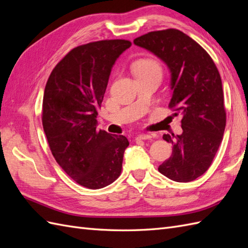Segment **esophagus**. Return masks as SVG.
<instances>
[{"label": "esophagus", "mask_w": 248, "mask_h": 248, "mask_svg": "<svg viewBox=\"0 0 248 248\" xmlns=\"http://www.w3.org/2000/svg\"><path fill=\"white\" fill-rule=\"evenodd\" d=\"M152 137L150 136V134H139L137 137V140H151Z\"/></svg>", "instance_id": "obj_1"}]
</instances>
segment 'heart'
I'll return each instance as SVG.
<instances>
[{
  "mask_svg": "<svg viewBox=\"0 0 248 248\" xmlns=\"http://www.w3.org/2000/svg\"><path fill=\"white\" fill-rule=\"evenodd\" d=\"M134 72L144 73V72H159L161 73V67L152 59H142L134 65Z\"/></svg>",
  "mask_w": 248,
  "mask_h": 248,
  "instance_id": "heart-1",
  "label": "heart"
}]
</instances>
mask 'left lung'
Here are the masks:
<instances>
[{
    "instance_id": "left-lung-1",
    "label": "left lung",
    "mask_w": 248,
    "mask_h": 248,
    "mask_svg": "<svg viewBox=\"0 0 248 248\" xmlns=\"http://www.w3.org/2000/svg\"><path fill=\"white\" fill-rule=\"evenodd\" d=\"M133 43L166 63L172 92L169 107L182 116L181 134H163L172 153L158 170L172 181H193L211 166L226 128L219 72L208 52L179 30L150 32Z\"/></svg>"
}]
</instances>
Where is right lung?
<instances>
[{
    "label": "right lung",
    "mask_w": 248,
    "mask_h": 248,
    "mask_svg": "<svg viewBox=\"0 0 248 248\" xmlns=\"http://www.w3.org/2000/svg\"><path fill=\"white\" fill-rule=\"evenodd\" d=\"M131 46L128 40H101L70 50L51 71L44 90L42 125L50 151L79 185L99 189L121 174L124 136L97 130L112 66Z\"/></svg>",
    "instance_id": "right-lung-1"
}]
</instances>
